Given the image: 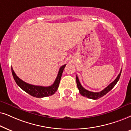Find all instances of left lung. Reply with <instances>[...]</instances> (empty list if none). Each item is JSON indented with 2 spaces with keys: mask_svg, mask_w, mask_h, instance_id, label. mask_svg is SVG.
<instances>
[{
  "mask_svg": "<svg viewBox=\"0 0 131 131\" xmlns=\"http://www.w3.org/2000/svg\"><path fill=\"white\" fill-rule=\"evenodd\" d=\"M121 72H122V70L120 71L119 74L118 75V76L117 77V78L115 79L114 81H113L112 83L110 84L107 88H105L104 90H102V91L99 92H93L89 91V90L85 89L81 86V84H80L77 75H76V81H77V88L78 89V90H79L80 94H81L82 96H83L87 97H88V98L92 99H97L100 98L101 97H102L105 95H106L108 92L110 91V90L114 88L115 85L116 84V83L118 82V80H119L120 75H121Z\"/></svg>",
  "mask_w": 131,
  "mask_h": 131,
  "instance_id": "1",
  "label": "left lung"
}]
</instances>
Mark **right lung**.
Masks as SVG:
<instances>
[{"instance_id":"right-lung-1","label":"right lung","mask_w":131,"mask_h":131,"mask_svg":"<svg viewBox=\"0 0 131 131\" xmlns=\"http://www.w3.org/2000/svg\"><path fill=\"white\" fill-rule=\"evenodd\" d=\"M65 66L66 64H63V65L60 68L58 74H57V76L56 78L54 83L51 86L48 87L35 86V85L30 84L26 83V82L23 81V80H21L20 78H18L17 76V75L15 74V73L14 72V71L12 67L11 71L15 81L16 82L17 84L22 90H23L26 93H29V95H30L34 97H43L53 95L57 91V89L59 88V83H60L61 77H62L63 71V69L64 67H65Z\"/></svg>"}]
</instances>
